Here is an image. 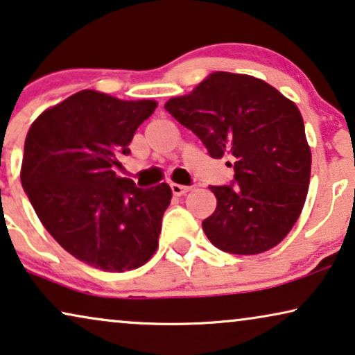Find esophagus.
Segmentation results:
<instances>
[{
    "label": "esophagus",
    "instance_id": "1",
    "mask_svg": "<svg viewBox=\"0 0 355 355\" xmlns=\"http://www.w3.org/2000/svg\"><path fill=\"white\" fill-rule=\"evenodd\" d=\"M170 188H172V193L175 196H182L191 190L190 187L187 185H178V183H170Z\"/></svg>",
    "mask_w": 355,
    "mask_h": 355
}]
</instances>
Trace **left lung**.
Returning <instances> with one entry per match:
<instances>
[{
    "mask_svg": "<svg viewBox=\"0 0 355 355\" xmlns=\"http://www.w3.org/2000/svg\"><path fill=\"white\" fill-rule=\"evenodd\" d=\"M165 110L191 130L212 159H235L234 180L214 187L216 211L202 220L209 242L232 254L276 247L299 219L311 154L294 102L261 79L217 71Z\"/></svg>",
    "mask_w": 355,
    "mask_h": 355,
    "instance_id": "left-lung-1",
    "label": "left lung"
}]
</instances>
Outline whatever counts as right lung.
<instances>
[{
	"instance_id": "obj_1",
	"label": "right lung",
	"mask_w": 355,
	"mask_h": 355,
	"mask_svg": "<svg viewBox=\"0 0 355 355\" xmlns=\"http://www.w3.org/2000/svg\"><path fill=\"white\" fill-rule=\"evenodd\" d=\"M155 105L81 91L45 110L27 133L24 191L51 237L96 269H136L159 245L170 187L138 188L115 173Z\"/></svg>"
}]
</instances>
